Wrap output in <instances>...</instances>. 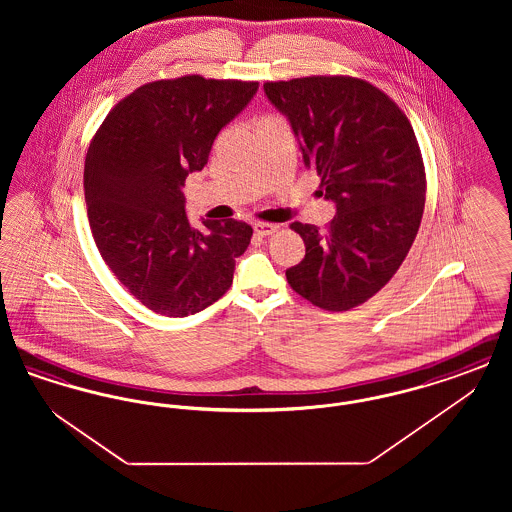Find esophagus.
Segmentation results:
<instances>
[{
	"mask_svg": "<svg viewBox=\"0 0 512 512\" xmlns=\"http://www.w3.org/2000/svg\"><path fill=\"white\" fill-rule=\"evenodd\" d=\"M253 230H255V236L267 238V236L274 234V232L278 230V226H276V224H267V222H257V224L253 226Z\"/></svg>",
	"mask_w": 512,
	"mask_h": 512,
	"instance_id": "esophagus-1",
	"label": "esophagus"
}]
</instances>
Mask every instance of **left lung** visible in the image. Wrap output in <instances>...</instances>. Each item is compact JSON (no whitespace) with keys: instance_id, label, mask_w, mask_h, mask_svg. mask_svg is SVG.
Masks as SVG:
<instances>
[{"instance_id":"left-lung-1","label":"left lung","mask_w":512,"mask_h":512,"mask_svg":"<svg viewBox=\"0 0 512 512\" xmlns=\"http://www.w3.org/2000/svg\"><path fill=\"white\" fill-rule=\"evenodd\" d=\"M288 119L320 195L336 205L322 232L293 222L305 242L286 270L295 292L326 311H347L382 290L405 261L424 213V165L413 126L384 92L351 76L267 82Z\"/></svg>"}]
</instances>
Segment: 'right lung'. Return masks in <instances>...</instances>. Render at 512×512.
<instances>
[{
    "mask_svg": "<svg viewBox=\"0 0 512 512\" xmlns=\"http://www.w3.org/2000/svg\"><path fill=\"white\" fill-rule=\"evenodd\" d=\"M259 82L182 76L122 99L99 126L84 165V197L99 253L117 280L157 315L188 317L232 286L253 228L186 215L182 186Z\"/></svg>",
    "mask_w": 512,
    "mask_h": 512,
    "instance_id": "1",
    "label": "right lung"
}]
</instances>
